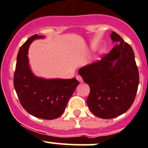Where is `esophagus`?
Returning <instances> with one entry per match:
<instances>
[{"instance_id": "obj_1", "label": "esophagus", "mask_w": 148, "mask_h": 148, "mask_svg": "<svg viewBox=\"0 0 148 148\" xmlns=\"http://www.w3.org/2000/svg\"><path fill=\"white\" fill-rule=\"evenodd\" d=\"M77 79L78 80V81L79 82H83L82 77L80 75H77Z\"/></svg>"}]
</instances>
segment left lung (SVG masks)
<instances>
[{"instance_id": "1", "label": "left lung", "mask_w": 148, "mask_h": 148, "mask_svg": "<svg viewBox=\"0 0 148 148\" xmlns=\"http://www.w3.org/2000/svg\"><path fill=\"white\" fill-rule=\"evenodd\" d=\"M111 38L118 45L100 61L79 70L90 88L88 107L95 115L102 119L114 118L126 112L135 101L139 84L138 69L132 47L114 31Z\"/></svg>"}]
</instances>
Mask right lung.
Wrapping results in <instances>:
<instances>
[{"label": "right lung", "mask_w": 148, "mask_h": 148, "mask_svg": "<svg viewBox=\"0 0 148 148\" xmlns=\"http://www.w3.org/2000/svg\"><path fill=\"white\" fill-rule=\"evenodd\" d=\"M37 34L28 38L18 51L13 77L15 90L22 107L36 117L53 120L62 115L67 102L79 85L75 78L44 79L36 77L28 66V50Z\"/></svg>", "instance_id": "obj_1"}]
</instances>
